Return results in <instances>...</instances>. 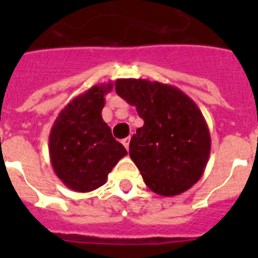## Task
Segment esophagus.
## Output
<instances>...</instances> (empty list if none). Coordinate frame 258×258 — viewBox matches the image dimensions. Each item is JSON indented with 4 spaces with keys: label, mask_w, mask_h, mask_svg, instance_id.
<instances>
[{
    "label": "esophagus",
    "mask_w": 258,
    "mask_h": 258,
    "mask_svg": "<svg viewBox=\"0 0 258 258\" xmlns=\"http://www.w3.org/2000/svg\"><path fill=\"white\" fill-rule=\"evenodd\" d=\"M129 142H131V138H124L122 140V145H124V147L126 150H129Z\"/></svg>",
    "instance_id": "1"
}]
</instances>
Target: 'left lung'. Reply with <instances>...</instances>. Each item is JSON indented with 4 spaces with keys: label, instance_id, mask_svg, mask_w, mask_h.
<instances>
[{
    "label": "left lung",
    "instance_id": "obj_1",
    "mask_svg": "<svg viewBox=\"0 0 258 258\" xmlns=\"http://www.w3.org/2000/svg\"><path fill=\"white\" fill-rule=\"evenodd\" d=\"M117 95L143 118L129 155L150 190L163 197L187 191L204 173L211 136L197 103L175 86L142 79H118Z\"/></svg>",
    "mask_w": 258,
    "mask_h": 258
}]
</instances>
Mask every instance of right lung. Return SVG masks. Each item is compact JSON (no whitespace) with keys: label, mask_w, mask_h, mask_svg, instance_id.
Masks as SVG:
<instances>
[{"label":"right lung","mask_w":258,"mask_h":258,"mask_svg":"<svg viewBox=\"0 0 258 258\" xmlns=\"http://www.w3.org/2000/svg\"><path fill=\"white\" fill-rule=\"evenodd\" d=\"M112 83L94 85L61 109L49 136L52 169L77 192H89L106 183L108 173L127 154L102 118L104 95Z\"/></svg>","instance_id":"add662e5"}]
</instances>
